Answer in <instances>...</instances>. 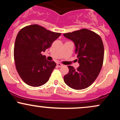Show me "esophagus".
Instances as JSON below:
<instances>
[{
  "instance_id": "1",
  "label": "esophagus",
  "mask_w": 120,
  "mask_h": 120,
  "mask_svg": "<svg viewBox=\"0 0 120 120\" xmlns=\"http://www.w3.org/2000/svg\"><path fill=\"white\" fill-rule=\"evenodd\" d=\"M57 66L58 67H62V66H63V65H62L61 64H60V63H57Z\"/></svg>"
}]
</instances>
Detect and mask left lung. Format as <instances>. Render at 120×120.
<instances>
[{
	"label": "left lung",
	"instance_id": "obj_1",
	"mask_svg": "<svg viewBox=\"0 0 120 120\" xmlns=\"http://www.w3.org/2000/svg\"><path fill=\"white\" fill-rule=\"evenodd\" d=\"M63 35L74 42L79 64L77 69L68 66L69 72L64 77L65 83L75 90L86 89L94 82L102 68L104 53L102 40L99 35L86 29Z\"/></svg>",
	"mask_w": 120,
	"mask_h": 120
}]
</instances>
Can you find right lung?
<instances>
[{
  "label": "right lung",
  "mask_w": 120,
  "mask_h": 120,
  "mask_svg": "<svg viewBox=\"0 0 120 120\" xmlns=\"http://www.w3.org/2000/svg\"><path fill=\"white\" fill-rule=\"evenodd\" d=\"M60 35L36 24L20 30L15 43L14 59L18 73L25 83L38 87L49 80L56 64L48 61L41 53Z\"/></svg>",
  "instance_id": "obj_1"
}]
</instances>
